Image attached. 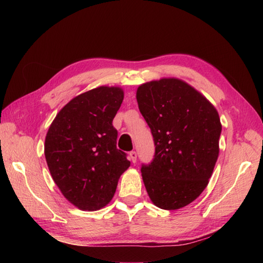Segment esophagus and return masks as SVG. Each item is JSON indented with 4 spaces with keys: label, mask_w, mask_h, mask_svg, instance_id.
<instances>
[{
    "label": "esophagus",
    "mask_w": 263,
    "mask_h": 263,
    "mask_svg": "<svg viewBox=\"0 0 263 263\" xmlns=\"http://www.w3.org/2000/svg\"><path fill=\"white\" fill-rule=\"evenodd\" d=\"M128 157H130V160L133 164L137 163V153L136 152H131L130 154H128Z\"/></svg>",
    "instance_id": "esophagus-1"
}]
</instances>
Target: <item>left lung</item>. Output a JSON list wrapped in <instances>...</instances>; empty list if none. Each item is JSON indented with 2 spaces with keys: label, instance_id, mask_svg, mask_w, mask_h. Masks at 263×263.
<instances>
[{
  "label": "left lung",
  "instance_id": "left-lung-1",
  "mask_svg": "<svg viewBox=\"0 0 263 263\" xmlns=\"http://www.w3.org/2000/svg\"><path fill=\"white\" fill-rule=\"evenodd\" d=\"M137 102L152 130L155 157L141 175L153 203L183 208L203 192L219 155L221 123L202 93L177 78L142 83Z\"/></svg>",
  "mask_w": 263,
  "mask_h": 263
}]
</instances>
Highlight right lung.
I'll return each instance as SVG.
<instances>
[{
    "label": "right lung",
    "mask_w": 263,
    "mask_h": 263,
    "mask_svg": "<svg viewBox=\"0 0 263 263\" xmlns=\"http://www.w3.org/2000/svg\"><path fill=\"white\" fill-rule=\"evenodd\" d=\"M124 98L120 87L100 86L78 95L55 116L45 138L49 173L64 198L85 211L110 202L130 167L116 148L113 119Z\"/></svg>",
    "instance_id": "obj_1"
}]
</instances>
